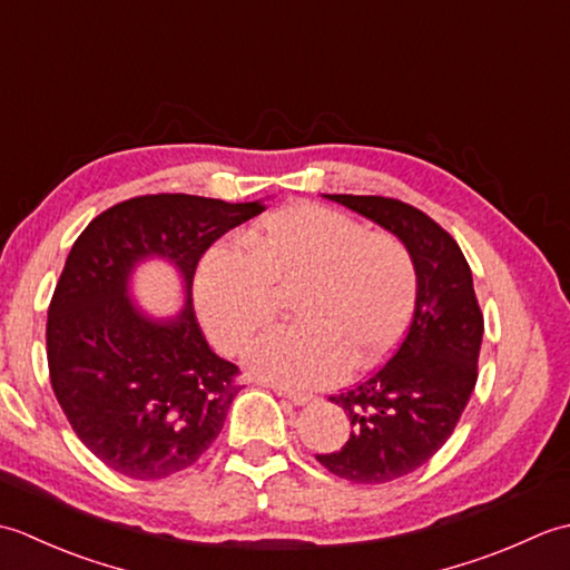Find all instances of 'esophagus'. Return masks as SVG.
Listing matches in <instances>:
<instances>
[{"label": "esophagus", "instance_id": "esophagus-1", "mask_svg": "<svg viewBox=\"0 0 570 570\" xmlns=\"http://www.w3.org/2000/svg\"><path fill=\"white\" fill-rule=\"evenodd\" d=\"M276 394L288 399V402L296 406H306L308 402H313V394H301V392H288V390H276Z\"/></svg>", "mask_w": 570, "mask_h": 570}]
</instances>
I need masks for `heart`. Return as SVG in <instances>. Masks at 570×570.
I'll use <instances>...</instances> for the list:
<instances>
[{
	"instance_id": "b5f03b06",
	"label": "heart",
	"mask_w": 570,
	"mask_h": 570,
	"mask_svg": "<svg viewBox=\"0 0 570 570\" xmlns=\"http://www.w3.org/2000/svg\"><path fill=\"white\" fill-rule=\"evenodd\" d=\"M247 254L215 247L196 274V304L213 341L242 353L276 318V296L298 292L294 328L247 357L254 377L308 390L367 370L414 313L419 274L404 239L323 205L296 203L242 235Z\"/></svg>"
}]
</instances>
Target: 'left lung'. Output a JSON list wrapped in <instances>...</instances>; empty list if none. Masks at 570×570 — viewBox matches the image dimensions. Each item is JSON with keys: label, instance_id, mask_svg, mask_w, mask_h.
Instances as JSON below:
<instances>
[{"label": "left lung", "instance_id": "obj_1", "mask_svg": "<svg viewBox=\"0 0 570 570\" xmlns=\"http://www.w3.org/2000/svg\"><path fill=\"white\" fill-rule=\"evenodd\" d=\"M325 198L404 239L419 274L414 318L394 357L331 396L353 426L347 443L316 455L337 478L382 485L421 468L451 439L475 390L485 323L463 252L426 213L382 196Z\"/></svg>", "mask_w": 570, "mask_h": 570}]
</instances>
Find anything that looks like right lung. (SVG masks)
<instances>
[{"instance_id": "obj_1", "label": "right lung", "mask_w": 570, "mask_h": 570, "mask_svg": "<svg viewBox=\"0 0 570 570\" xmlns=\"http://www.w3.org/2000/svg\"><path fill=\"white\" fill-rule=\"evenodd\" d=\"M262 210V200L159 193L112 205L76 239L48 306V372L72 431L107 468L161 480L220 435L239 370L205 341L193 276L217 237ZM154 256L185 278L178 317L149 320L128 298L130 272Z\"/></svg>"}]
</instances>
